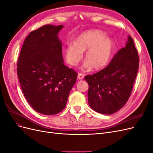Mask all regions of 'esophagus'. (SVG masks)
Listing matches in <instances>:
<instances>
[{
    "label": "esophagus",
    "instance_id": "esophagus-1",
    "mask_svg": "<svg viewBox=\"0 0 153 153\" xmlns=\"http://www.w3.org/2000/svg\"><path fill=\"white\" fill-rule=\"evenodd\" d=\"M84 78V75L83 73H78V78L79 80H83Z\"/></svg>",
    "mask_w": 153,
    "mask_h": 153
}]
</instances>
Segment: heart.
<instances>
[{"instance_id":"b5f03b06","label":"heart","mask_w":153,"mask_h":153,"mask_svg":"<svg viewBox=\"0 0 153 153\" xmlns=\"http://www.w3.org/2000/svg\"><path fill=\"white\" fill-rule=\"evenodd\" d=\"M114 48L112 39L105 38L103 32L94 30L84 32L78 37L75 44L68 45L66 50L67 62L76 66L86 52L85 67L94 69L104 68L109 62Z\"/></svg>"}]
</instances>
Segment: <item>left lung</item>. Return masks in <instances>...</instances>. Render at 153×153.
I'll list each match as a JSON object with an SVG mask.
<instances>
[{"label":"left lung","instance_id":"left-lung-1","mask_svg":"<svg viewBox=\"0 0 153 153\" xmlns=\"http://www.w3.org/2000/svg\"><path fill=\"white\" fill-rule=\"evenodd\" d=\"M139 57L131 37L108 65L92 75H86L89 84L88 102L96 112L110 115L126 103L131 96L138 69Z\"/></svg>","mask_w":153,"mask_h":153}]
</instances>
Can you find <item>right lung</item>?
<instances>
[{
    "label": "right lung",
    "instance_id": "add662e5",
    "mask_svg": "<svg viewBox=\"0 0 153 153\" xmlns=\"http://www.w3.org/2000/svg\"><path fill=\"white\" fill-rule=\"evenodd\" d=\"M63 27L45 25L30 32L17 62L22 92L32 107L44 115L64 110L78 75L64 64L57 36Z\"/></svg>",
    "mask_w": 153,
    "mask_h": 153
}]
</instances>
